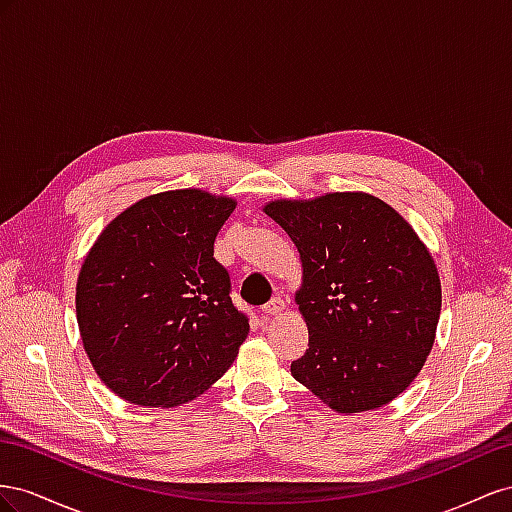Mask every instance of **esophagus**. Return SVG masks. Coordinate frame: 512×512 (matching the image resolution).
<instances>
[{"mask_svg":"<svg viewBox=\"0 0 512 512\" xmlns=\"http://www.w3.org/2000/svg\"><path fill=\"white\" fill-rule=\"evenodd\" d=\"M285 309H287V304H285L283 298H272V300L264 306V313L270 315V317H274V315L285 313Z\"/></svg>","mask_w":512,"mask_h":512,"instance_id":"34e87169","label":"esophagus"}]
</instances>
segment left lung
<instances>
[{"label":"left lung","instance_id":"1","mask_svg":"<svg viewBox=\"0 0 512 512\" xmlns=\"http://www.w3.org/2000/svg\"><path fill=\"white\" fill-rule=\"evenodd\" d=\"M264 212L302 261L296 304L309 349L291 375L339 414L397 399L425 364L442 309L440 274L418 233L369 193L276 199Z\"/></svg>","mask_w":512,"mask_h":512}]
</instances>
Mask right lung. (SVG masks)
Masks as SVG:
<instances>
[{"label":"right lung","mask_w":512,"mask_h":512,"mask_svg":"<svg viewBox=\"0 0 512 512\" xmlns=\"http://www.w3.org/2000/svg\"><path fill=\"white\" fill-rule=\"evenodd\" d=\"M236 199L199 188L145 197L102 229L77 279L85 354L128 403L197 399L236 360L248 319L214 240Z\"/></svg>","instance_id":"right-lung-1"}]
</instances>
